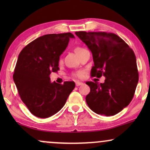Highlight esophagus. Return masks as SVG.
I'll return each instance as SVG.
<instances>
[{"label": "esophagus", "instance_id": "obj_1", "mask_svg": "<svg viewBox=\"0 0 150 150\" xmlns=\"http://www.w3.org/2000/svg\"><path fill=\"white\" fill-rule=\"evenodd\" d=\"M75 84H76V86H80V85H83V83H82V82H79V81H77V82H75Z\"/></svg>", "mask_w": 150, "mask_h": 150}]
</instances>
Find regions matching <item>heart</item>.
Masks as SVG:
<instances>
[{"label": "heart", "instance_id": "1", "mask_svg": "<svg viewBox=\"0 0 150 150\" xmlns=\"http://www.w3.org/2000/svg\"><path fill=\"white\" fill-rule=\"evenodd\" d=\"M82 49H83V48L77 47L76 49H75V53H76V54H77V53L80 52V51H82ZM61 62H62V60L60 59L59 60V63H61ZM83 75H84V71H83V70H79V71H77L75 73H74V76L78 77H82Z\"/></svg>", "mask_w": 150, "mask_h": 150}]
</instances>
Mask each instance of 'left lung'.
Instances as JSON below:
<instances>
[{"mask_svg": "<svg viewBox=\"0 0 150 150\" xmlns=\"http://www.w3.org/2000/svg\"><path fill=\"white\" fill-rule=\"evenodd\" d=\"M92 53L91 75H104V83L87 82L90 92L86 102L97 114L110 116L130 104L138 82L136 57L132 49L116 34L106 32H76Z\"/></svg>", "mask_w": 150, "mask_h": 150, "instance_id": "obj_1", "label": "left lung"}]
</instances>
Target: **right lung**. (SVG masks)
Masks as SVG:
<instances>
[{"label":"right lung","mask_w":150,"mask_h":150,"mask_svg":"<svg viewBox=\"0 0 150 150\" xmlns=\"http://www.w3.org/2000/svg\"><path fill=\"white\" fill-rule=\"evenodd\" d=\"M73 34L42 36L22 50L15 66L13 80L22 101L34 116L45 118L63 108L75 88L74 82L63 85L51 82L50 74L59 70L60 56L68 45Z\"/></svg>","instance_id":"1"}]
</instances>
